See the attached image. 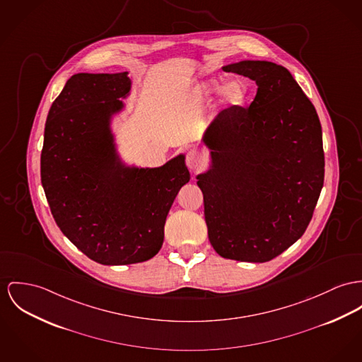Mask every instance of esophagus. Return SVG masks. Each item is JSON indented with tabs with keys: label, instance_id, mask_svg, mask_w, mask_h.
<instances>
[{
	"label": "esophagus",
	"instance_id": "obj_1",
	"mask_svg": "<svg viewBox=\"0 0 362 362\" xmlns=\"http://www.w3.org/2000/svg\"><path fill=\"white\" fill-rule=\"evenodd\" d=\"M186 164H187L189 169L198 170V169L204 168V165H205V160H204V157H202V154H201L199 151L190 150V151L187 153V157H186Z\"/></svg>",
	"mask_w": 362,
	"mask_h": 362
}]
</instances>
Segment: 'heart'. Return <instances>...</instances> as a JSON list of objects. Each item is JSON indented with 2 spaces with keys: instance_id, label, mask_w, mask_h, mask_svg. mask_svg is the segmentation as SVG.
Returning <instances> with one entry per match:
<instances>
[{
  "instance_id": "1",
  "label": "heart",
  "mask_w": 362,
  "mask_h": 362,
  "mask_svg": "<svg viewBox=\"0 0 362 362\" xmlns=\"http://www.w3.org/2000/svg\"><path fill=\"white\" fill-rule=\"evenodd\" d=\"M221 90V100L227 107H240L250 99V90L248 83L244 80H231L223 85L222 80L211 78L198 83L193 92L195 100H204L205 98Z\"/></svg>"
}]
</instances>
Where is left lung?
Listing matches in <instances>:
<instances>
[{
    "instance_id": "1",
    "label": "left lung",
    "mask_w": 362,
    "mask_h": 362,
    "mask_svg": "<svg viewBox=\"0 0 362 362\" xmlns=\"http://www.w3.org/2000/svg\"><path fill=\"white\" fill-rule=\"evenodd\" d=\"M223 71L248 77L257 92L248 109L228 107L201 141L208 169L198 173L211 245L222 257L263 263L306 231L324 186L320 118L282 66L241 60Z\"/></svg>"
}]
</instances>
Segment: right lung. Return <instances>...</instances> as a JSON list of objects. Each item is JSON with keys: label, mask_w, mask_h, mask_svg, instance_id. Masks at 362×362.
Masks as SVG:
<instances>
[{"label": "right lung", "mask_w": 362, "mask_h": 362, "mask_svg": "<svg viewBox=\"0 0 362 362\" xmlns=\"http://www.w3.org/2000/svg\"><path fill=\"white\" fill-rule=\"evenodd\" d=\"M128 71L71 76L44 132L41 182L62 233L89 259L124 266L151 259L164 243L168 212L189 183L183 153L161 167L128 164L112 121L127 112Z\"/></svg>", "instance_id": "1"}]
</instances>
